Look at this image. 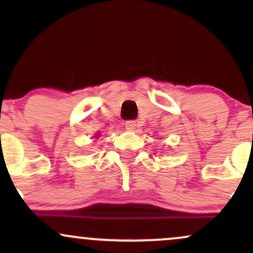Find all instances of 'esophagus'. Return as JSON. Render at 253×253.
<instances>
[{
	"label": "esophagus",
	"instance_id": "obj_1",
	"mask_svg": "<svg viewBox=\"0 0 253 253\" xmlns=\"http://www.w3.org/2000/svg\"><path fill=\"white\" fill-rule=\"evenodd\" d=\"M125 127H126L127 130H130V132H133V130H135V127H136L135 121H132V120L126 121V123H125Z\"/></svg>",
	"mask_w": 253,
	"mask_h": 253
}]
</instances>
